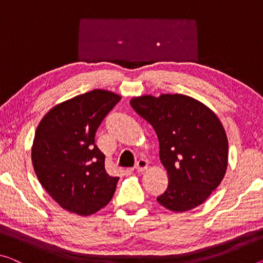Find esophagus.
Listing matches in <instances>:
<instances>
[{
	"label": "esophagus",
	"mask_w": 263,
	"mask_h": 263,
	"mask_svg": "<svg viewBox=\"0 0 263 263\" xmlns=\"http://www.w3.org/2000/svg\"><path fill=\"white\" fill-rule=\"evenodd\" d=\"M147 168H148V162L145 160H143V159H141V160L137 161L136 164H135L136 172H139V173H143Z\"/></svg>",
	"instance_id": "obj_1"
}]
</instances>
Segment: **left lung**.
Segmentation results:
<instances>
[{"label": "left lung", "mask_w": 263, "mask_h": 263, "mask_svg": "<svg viewBox=\"0 0 263 263\" xmlns=\"http://www.w3.org/2000/svg\"><path fill=\"white\" fill-rule=\"evenodd\" d=\"M130 106L159 139L169 182L157 202L176 213L203 203L219 187L228 164V139L215 112L181 94L139 96Z\"/></svg>", "instance_id": "obj_1"}]
</instances>
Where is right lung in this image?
Here are the masks:
<instances>
[{"label":"right lung","instance_id":"obj_1","mask_svg":"<svg viewBox=\"0 0 263 263\" xmlns=\"http://www.w3.org/2000/svg\"><path fill=\"white\" fill-rule=\"evenodd\" d=\"M121 96L94 89L51 108L31 147L36 176L63 209L87 216L106 207L119 177L109 176L95 133Z\"/></svg>","mask_w":263,"mask_h":263}]
</instances>
